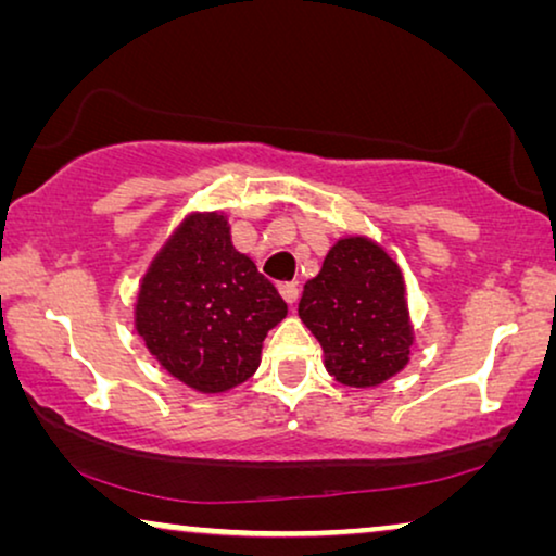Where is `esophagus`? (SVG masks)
I'll use <instances>...</instances> for the list:
<instances>
[{
  "label": "esophagus",
  "instance_id": "34e87169",
  "mask_svg": "<svg viewBox=\"0 0 556 556\" xmlns=\"http://www.w3.org/2000/svg\"><path fill=\"white\" fill-rule=\"evenodd\" d=\"M278 293H280V299L288 303V306H293V303L299 301V286L295 283H280Z\"/></svg>",
  "mask_w": 556,
  "mask_h": 556
}]
</instances>
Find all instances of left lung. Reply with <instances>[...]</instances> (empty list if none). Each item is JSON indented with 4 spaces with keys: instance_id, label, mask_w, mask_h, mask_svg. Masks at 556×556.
Instances as JSON below:
<instances>
[{
    "instance_id": "left-lung-1",
    "label": "left lung",
    "mask_w": 556,
    "mask_h": 556,
    "mask_svg": "<svg viewBox=\"0 0 556 556\" xmlns=\"http://www.w3.org/2000/svg\"><path fill=\"white\" fill-rule=\"evenodd\" d=\"M299 316L321 344L326 369L341 384H382L407 364L413 331L405 283L392 257L375 242L339 240L321 273L303 288Z\"/></svg>"
}]
</instances>
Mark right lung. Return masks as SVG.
Segmentation results:
<instances>
[{"instance_id": "add662e5", "label": "right lung", "mask_w": 556, "mask_h": 556, "mask_svg": "<svg viewBox=\"0 0 556 556\" xmlns=\"http://www.w3.org/2000/svg\"><path fill=\"white\" fill-rule=\"evenodd\" d=\"M288 306L232 248L223 215L189 217L141 283L136 329L166 371L200 392H225L261 364L263 339Z\"/></svg>"}]
</instances>
